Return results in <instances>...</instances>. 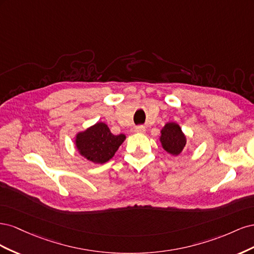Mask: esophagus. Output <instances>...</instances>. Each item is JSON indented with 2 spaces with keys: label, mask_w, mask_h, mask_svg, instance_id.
<instances>
[{
  "label": "esophagus",
  "mask_w": 254,
  "mask_h": 254,
  "mask_svg": "<svg viewBox=\"0 0 254 254\" xmlns=\"http://www.w3.org/2000/svg\"><path fill=\"white\" fill-rule=\"evenodd\" d=\"M134 131L137 132V133H144L146 131V129L144 126H136L134 128Z\"/></svg>",
  "instance_id": "obj_1"
}]
</instances>
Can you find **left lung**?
Instances as JSON below:
<instances>
[{"label":"left lung","mask_w":254,"mask_h":254,"mask_svg":"<svg viewBox=\"0 0 254 254\" xmlns=\"http://www.w3.org/2000/svg\"><path fill=\"white\" fill-rule=\"evenodd\" d=\"M160 142L165 151L173 156H178L186 147L187 137L178 124L174 122L167 123L161 130Z\"/></svg>","instance_id":"8db88e82"}]
</instances>
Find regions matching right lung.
<instances>
[{
    "label": "right lung",
    "mask_w": 254,
    "mask_h": 254,
    "mask_svg": "<svg viewBox=\"0 0 254 254\" xmlns=\"http://www.w3.org/2000/svg\"><path fill=\"white\" fill-rule=\"evenodd\" d=\"M125 139V134L114 135L105 123L98 122L76 134L75 144L82 157L93 163L104 164L114 156Z\"/></svg>",
    "instance_id": "add662e5"
}]
</instances>
